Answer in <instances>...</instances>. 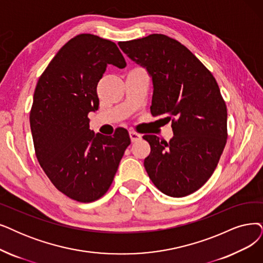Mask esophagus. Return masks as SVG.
Masks as SVG:
<instances>
[{
  "label": "esophagus",
  "instance_id": "esophagus-1",
  "mask_svg": "<svg viewBox=\"0 0 263 263\" xmlns=\"http://www.w3.org/2000/svg\"><path fill=\"white\" fill-rule=\"evenodd\" d=\"M129 137H130L132 142H136V141H138V140L141 139V135L135 133L134 130H130L129 132Z\"/></svg>",
  "mask_w": 263,
  "mask_h": 263
}]
</instances>
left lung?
Masks as SVG:
<instances>
[{
    "mask_svg": "<svg viewBox=\"0 0 263 263\" xmlns=\"http://www.w3.org/2000/svg\"><path fill=\"white\" fill-rule=\"evenodd\" d=\"M119 46L152 80L151 114L172 120L174 137L168 142L143 136L151 145L146 173L168 196L195 192L213 175L227 142V107L215 78L185 46L164 34Z\"/></svg>",
    "mask_w": 263,
    "mask_h": 263,
    "instance_id": "left-lung-1",
    "label": "left lung"
}]
</instances>
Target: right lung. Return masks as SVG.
<instances>
[{
  "mask_svg": "<svg viewBox=\"0 0 263 263\" xmlns=\"http://www.w3.org/2000/svg\"><path fill=\"white\" fill-rule=\"evenodd\" d=\"M108 65L126 66L113 42L85 33L71 39L40 77L30 112L41 167L61 193L81 203L108 191L130 144L125 128L113 136L89 129L87 115L98 109L96 88Z\"/></svg>",
  "mask_w": 263,
  "mask_h": 263,
  "instance_id": "right-lung-1",
  "label": "right lung"
}]
</instances>
